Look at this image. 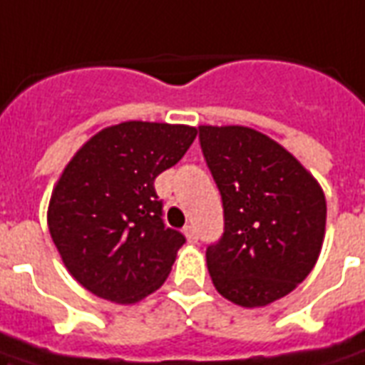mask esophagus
Listing matches in <instances>:
<instances>
[{
	"label": "esophagus",
	"instance_id": "obj_1",
	"mask_svg": "<svg viewBox=\"0 0 365 365\" xmlns=\"http://www.w3.org/2000/svg\"><path fill=\"white\" fill-rule=\"evenodd\" d=\"M183 233H185V237H187L189 243H197V239H199L197 227H195V226H185V227H183Z\"/></svg>",
	"mask_w": 365,
	"mask_h": 365
}]
</instances>
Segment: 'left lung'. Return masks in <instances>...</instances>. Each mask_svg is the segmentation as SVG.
I'll return each mask as SVG.
<instances>
[{"mask_svg":"<svg viewBox=\"0 0 365 365\" xmlns=\"http://www.w3.org/2000/svg\"><path fill=\"white\" fill-rule=\"evenodd\" d=\"M226 230L207 249L224 299L260 308L283 299L318 262L327 205L318 180L283 145L247 126H199Z\"/></svg>","mask_w":365,"mask_h":365,"instance_id":"obj_1","label":"left lung"}]
</instances>
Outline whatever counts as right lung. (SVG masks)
Returning <instances> with one entry per match:
<instances>
[{"mask_svg":"<svg viewBox=\"0 0 365 365\" xmlns=\"http://www.w3.org/2000/svg\"><path fill=\"white\" fill-rule=\"evenodd\" d=\"M197 138L187 124L128 120L91 135L68 160L47 227L68 274L116 304H135L170 274L185 237L164 227L155 178Z\"/></svg>","mask_w":365,"mask_h":365,"instance_id":"add662e5","label":"right lung"}]
</instances>
